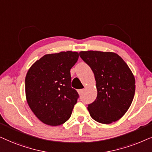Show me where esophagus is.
Instances as JSON below:
<instances>
[{"mask_svg":"<svg viewBox=\"0 0 152 152\" xmlns=\"http://www.w3.org/2000/svg\"><path fill=\"white\" fill-rule=\"evenodd\" d=\"M78 94H79L80 95H81L84 92V89H80V90H78Z\"/></svg>","mask_w":152,"mask_h":152,"instance_id":"obj_1","label":"esophagus"}]
</instances>
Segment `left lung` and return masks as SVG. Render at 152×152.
Masks as SVG:
<instances>
[{
	"instance_id": "obj_1",
	"label": "left lung",
	"mask_w": 152,
	"mask_h": 152,
	"mask_svg": "<svg viewBox=\"0 0 152 152\" xmlns=\"http://www.w3.org/2000/svg\"><path fill=\"white\" fill-rule=\"evenodd\" d=\"M79 56L92 69L96 80V99L88 106L90 116L106 124L120 120L135 94V78L129 66L113 52L88 50Z\"/></svg>"
}]
</instances>
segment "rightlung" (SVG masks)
<instances>
[{
  "instance_id": "add662e5",
  "label": "right lung",
  "mask_w": 152,
  "mask_h": 152,
  "mask_svg": "<svg viewBox=\"0 0 152 152\" xmlns=\"http://www.w3.org/2000/svg\"><path fill=\"white\" fill-rule=\"evenodd\" d=\"M78 59V53L47 54L28 71L26 96L30 108L39 120L50 126L64 124L70 118L79 97L71 87L70 69Z\"/></svg>"
}]
</instances>
